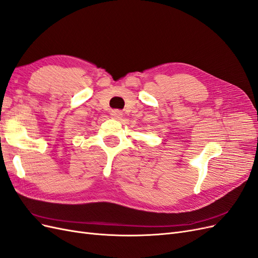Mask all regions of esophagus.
Here are the masks:
<instances>
[{
    "label": "esophagus",
    "mask_w": 258,
    "mask_h": 258,
    "mask_svg": "<svg viewBox=\"0 0 258 258\" xmlns=\"http://www.w3.org/2000/svg\"><path fill=\"white\" fill-rule=\"evenodd\" d=\"M111 115H112L113 118H115V119H118V118H120L122 114H121V112H120V111H117V110H115V111H112Z\"/></svg>",
    "instance_id": "esophagus-1"
}]
</instances>
